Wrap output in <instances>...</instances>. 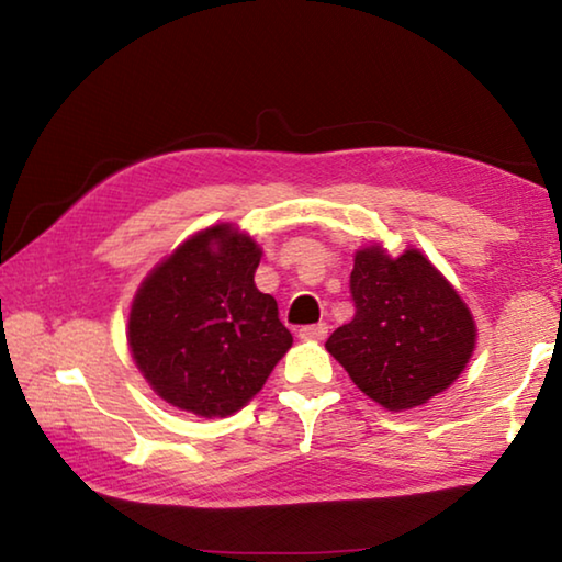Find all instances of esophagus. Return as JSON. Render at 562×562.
<instances>
[{"label":"esophagus","mask_w":562,"mask_h":562,"mask_svg":"<svg viewBox=\"0 0 562 562\" xmlns=\"http://www.w3.org/2000/svg\"><path fill=\"white\" fill-rule=\"evenodd\" d=\"M327 325L325 322H317V325H307L300 327V339H310V341H322L327 337Z\"/></svg>","instance_id":"obj_1"}]
</instances>
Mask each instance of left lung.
<instances>
[{
  "mask_svg": "<svg viewBox=\"0 0 562 562\" xmlns=\"http://www.w3.org/2000/svg\"><path fill=\"white\" fill-rule=\"evenodd\" d=\"M349 288L355 317L325 347L359 392L386 412H404L461 376L475 349V322L422 250L392 258L379 243L361 247Z\"/></svg>",
  "mask_w": 562,
  "mask_h": 562,
  "instance_id": "8db88e82",
  "label": "left lung"
}]
</instances>
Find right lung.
<instances>
[{
	"label": "right lung",
	"instance_id": "1",
	"mask_svg": "<svg viewBox=\"0 0 562 562\" xmlns=\"http://www.w3.org/2000/svg\"><path fill=\"white\" fill-rule=\"evenodd\" d=\"M260 245L233 223L190 235L140 282L128 347L150 389L180 412L231 416L292 347L272 294L255 288Z\"/></svg>",
	"mask_w": 562,
	"mask_h": 562
}]
</instances>
